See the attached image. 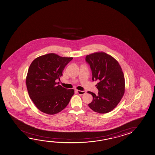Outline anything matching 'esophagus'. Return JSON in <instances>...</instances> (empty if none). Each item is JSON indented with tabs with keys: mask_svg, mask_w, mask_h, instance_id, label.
I'll return each mask as SVG.
<instances>
[{
	"mask_svg": "<svg viewBox=\"0 0 155 155\" xmlns=\"http://www.w3.org/2000/svg\"><path fill=\"white\" fill-rule=\"evenodd\" d=\"M76 91L78 93L79 95H84V94H85V93H86V92L84 91L77 90Z\"/></svg>",
	"mask_w": 155,
	"mask_h": 155,
	"instance_id": "34e87169",
	"label": "esophagus"
}]
</instances>
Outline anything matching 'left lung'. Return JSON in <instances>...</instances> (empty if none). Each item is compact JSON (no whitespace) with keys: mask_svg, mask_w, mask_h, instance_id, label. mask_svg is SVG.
<instances>
[{"mask_svg":"<svg viewBox=\"0 0 155 155\" xmlns=\"http://www.w3.org/2000/svg\"><path fill=\"white\" fill-rule=\"evenodd\" d=\"M85 61L91 69L92 81L99 80L96 85L98 94L88 92L93 96L88 106L99 113L110 112L119 103L124 93L125 81L121 68L117 60L105 52L87 55Z\"/></svg>","mask_w":155,"mask_h":155,"instance_id":"left-lung-1","label":"left lung"}]
</instances>
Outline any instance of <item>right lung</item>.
Here are the masks:
<instances>
[{"instance_id": "obj_1", "label": "right lung", "mask_w": 155, "mask_h": 155, "mask_svg": "<svg viewBox=\"0 0 155 155\" xmlns=\"http://www.w3.org/2000/svg\"><path fill=\"white\" fill-rule=\"evenodd\" d=\"M72 59L51 53L31 63L27 75V88L29 97L41 112L55 114L68 105L74 91L62 87L56 81H60L65 67Z\"/></svg>"}]
</instances>
